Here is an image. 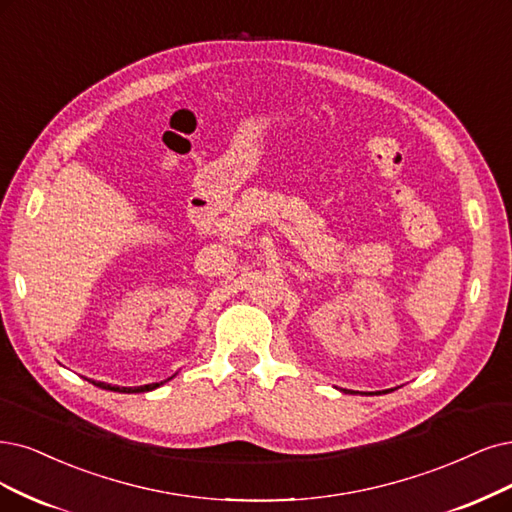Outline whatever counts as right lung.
Returning <instances> with one entry per match:
<instances>
[{"instance_id": "1", "label": "right lung", "mask_w": 512, "mask_h": 512, "mask_svg": "<svg viewBox=\"0 0 512 512\" xmlns=\"http://www.w3.org/2000/svg\"><path fill=\"white\" fill-rule=\"evenodd\" d=\"M160 384H162V382H160ZM160 384H147V386H137V388H116V386H109V384L99 382V386H101V388H105V390H113V392H149V390L158 388Z\"/></svg>"}]
</instances>
